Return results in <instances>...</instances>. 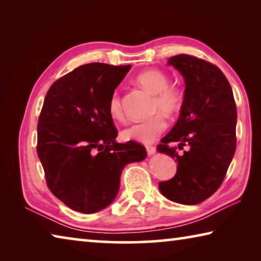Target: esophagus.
<instances>
[{"instance_id": "1", "label": "esophagus", "mask_w": 261, "mask_h": 261, "mask_svg": "<svg viewBox=\"0 0 261 261\" xmlns=\"http://www.w3.org/2000/svg\"><path fill=\"white\" fill-rule=\"evenodd\" d=\"M146 151L148 153V155H153V154H155L156 152V148L154 146H151V145H147L146 146Z\"/></svg>"}]
</instances>
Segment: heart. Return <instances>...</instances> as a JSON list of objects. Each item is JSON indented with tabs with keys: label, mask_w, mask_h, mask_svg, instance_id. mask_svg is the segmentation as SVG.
Returning <instances> with one entry per match:
<instances>
[{
	"label": "heart",
	"mask_w": 261,
	"mask_h": 261,
	"mask_svg": "<svg viewBox=\"0 0 261 261\" xmlns=\"http://www.w3.org/2000/svg\"><path fill=\"white\" fill-rule=\"evenodd\" d=\"M139 85L154 94L152 101V112H161L168 116L175 115L182 107L183 95L177 87L169 85V78L165 72L156 69L146 70L139 73L136 78ZM110 116L115 120H122L123 108L122 101L117 92H114L108 102ZM158 113L151 118L136 122L122 131L124 140H135L139 143L149 144L155 140L167 127L166 117Z\"/></svg>",
	"instance_id": "b5f03b06"
}]
</instances>
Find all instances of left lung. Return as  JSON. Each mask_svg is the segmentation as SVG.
<instances>
[{"mask_svg":"<svg viewBox=\"0 0 261 261\" xmlns=\"http://www.w3.org/2000/svg\"><path fill=\"white\" fill-rule=\"evenodd\" d=\"M167 64L182 74L185 90L178 120L158 146V152L175 159L177 171L159 189L171 201L197 205L220 188L235 154L236 103L228 79L214 64L185 54ZM169 142L190 148L179 154Z\"/></svg>","mask_w":261,"mask_h":261,"instance_id":"left-lung-1","label":"left lung"}]
</instances>
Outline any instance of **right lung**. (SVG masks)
Segmentation results:
<instances>
[{"label": "right lung", "instance_id": "1", "mask_svg": "<svg viewBox=\"0 0 261 261\" xmlns=\"http://www.w3.org/2000/svg\"><path fill=\"white\" fill-rule=\"evenodd\" d=\"M130 69L81 65L46 94L38 122V156L48 188L73 211L92 214L109 206L124 167L146 158L143 145L117 143L108 110L110 96Z\"/></svg>", "mask_w": 261, "mask_h": 261}]
</instances>
